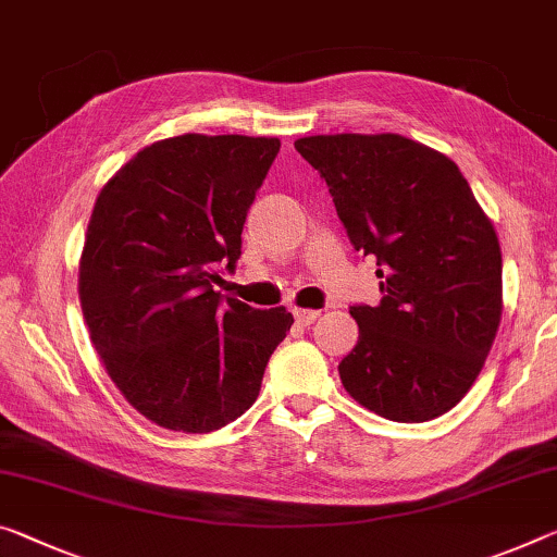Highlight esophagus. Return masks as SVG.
<instances>
[{
	"label": "esophagus",
	"instance_id": "esophagus-1",
	"mask_svg": "<svg viewBox=\"0 0 557 557\" xmlns=\"http://www.w3.org/2000/svg\"><path fill=\"white\" fill-rule=\"evenodd\" d=\"M317 317H320V312H317V310H295V320L302 326L314 324Z\"/></svg>",
	"mask_w": 557,
	"mask_h": 557
}]
</instances>
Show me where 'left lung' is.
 <instances>
[{
    "instance_id": "left-lung-1",
    "label": "left lung",
    "mask_w": 557,
    "mask_h": 557,
    "mask_svg": "<svg viewBox=\"0 0 557 557\" xmlns=\"http://www.w3.org/2000/svg\"><path fill=\"white\" fill-rule=\"evenodd\" d=\"M326 181L355 250L376 258L382 302L355 305L339 379L379 417L436 419L463 399L496 339L500 245L458 165L399 134L295 140Z\"/></svg>"
}]
</instances>
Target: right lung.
Returning a JSON list of instances; mask_svg holds the SVG:
<instances>
[{
	"label": "right lung",
	"mask_w": 557,
	"mask_h": 557,
	"mask_svg": "<svg viewBox=\"0 0 557 557\" xmlns=\"http://www.w3.org/2000/svg\"><path fill=\"white\" fill-rule=\"evenodd\" d=\"M277 151V138H165L96 198L78 264L84 320L113 384L158 426L208 434L235 421L295 322L218 289Z\"/></svg>",
	"instance_id": "1"
}]
</instances>
